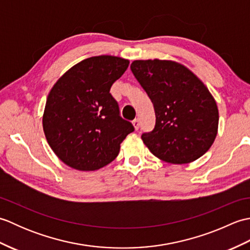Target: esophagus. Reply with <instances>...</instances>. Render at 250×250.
<instances>
[{
    "mask_svg": "<svg viewBox=\"0 0 250 250\" xmlns=\"http://www.w3.org/2000/svg\"><path fill=\"white\" fill-rule=\"evenodd\" d=\"M132 124H133L135 130H139L140 125H141V122H140V119H134L133 121H132Z\"/></svg>",
    "mask_w": 250,
    "mask_h": 250,
    "instance_id": "34e87169",
    "label": "esophagus"
}]
</instances>
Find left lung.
Segmentation results:
<instances>
[{
  "instance_id": "obj_1",
  "label": "left lung",
  "mask_w": 250,
  "mask_h": 250,
  "mask_svg": "<svg viewBox=\"0 0 250 250\" xmlns=\"http://www.w3.org/2000/svg\"><path fill=\"white\" fill-rule=\"evenodd\" d=\"M131 71L155 108V128L142 134L152 155L173 164L203 156L213 145L219 121L216 101L205 84L174 61L136 60Z\"/></svg>"
}]
</instances>
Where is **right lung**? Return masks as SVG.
<instances>
[{
	"label": "right lung",
	"instance_id": "obj_1",
	"mask_svg": "<svg viewBox=\"0 0 250 250\" xmlns=\"http://www.w3.org/2000/svg\"><path fill=\"white\" fill-rule=\"evenodd\" d=\"M114 56L88 58L59 78L46 101L43 129L49 146L66 166L95 171L118 156L134 131L121 118L110 87L129 66Z\"/></svg>",
	"mask_w": 250,
	"mask_h": 250
}]
</instances>
